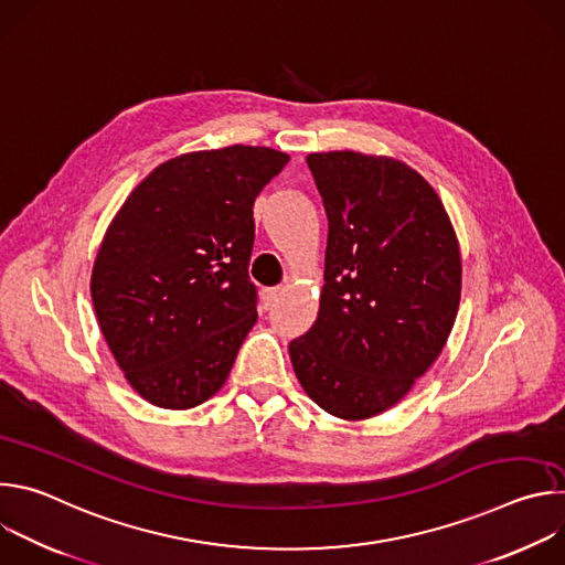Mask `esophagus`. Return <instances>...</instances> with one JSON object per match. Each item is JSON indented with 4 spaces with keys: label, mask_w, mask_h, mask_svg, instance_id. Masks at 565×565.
I'll use <instances>...</instances> for the list:
<instances>
[{
    "label": "esophagus",
    "mask_w": 565,
    "mask_h": 565,
    "mask_svg": "<svg viewBox=\"0 0 565 565\" xmlns=\"http://www.w3.org/2000/svg\"><path fill=\"white\" fill-rule=\"evenodd\" d=\"M284 295V288H268L266 292H264V297H266V306H275L277 301H279V297Z\"/></svg>",
    "instance_id": "1"
}]
</instances>
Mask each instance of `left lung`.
<instances>
[{"label":"left lung","mask_w":565,"mask_h":565,"mask_svg":"<svg viewBox=\"0 0 565 565\" xmlns=\"http://www.w3.org/2000/svg\"><path fill=\"white\" fill-rule=\"evenodd\" d=\"M329 241L312 329L288 351L308 397L342 420L405 397L447 344L460 303V248L434 188L402 160L308 153Z\"/></svg>","instance_id":"8db88e82"}]
</instances>
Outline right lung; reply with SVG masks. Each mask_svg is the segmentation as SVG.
<instances>
[{"mask_svg":"<svg viewBox=\"0 0 565 565\" xmlns=\"http://www.w3.org/2000/svg\"><path fill=\"white\" fill-rule=\"evenodd\" d=\"M288 160L250 145L181 153L109 223L92 299L118 366L153 407L192 409L225 384L257 321L253 205Z\"/></svg>","mask_w":565,"mask_h":565,"instance_id":"add662e5","label":"right lung"}]
</instances>
